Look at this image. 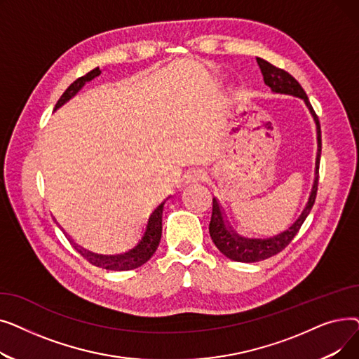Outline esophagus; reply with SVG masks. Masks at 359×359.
Listing matches in <instances>:
<instances>
[{"label": "esophagus", "instance_id": "34e87169", "mask_svg": "<svg viewBox=\"0 0 359 359\" xmlns=\"http://www.w3.org/2000/svg\"><path fill=\"white\" fill-rule=\"evenodd\" d=\"M205 172L202 168H192V170H189V172L186 173V176H184V180H186V183H198V182H201V180H203L205 179Z\"/></svg>", "mask_w": 359, "mask_h": 359}]
</instances>
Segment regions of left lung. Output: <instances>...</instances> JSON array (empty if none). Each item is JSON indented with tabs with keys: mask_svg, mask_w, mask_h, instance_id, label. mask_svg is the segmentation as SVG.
Returning a JSON list of instances; mask_svg holds the SVG:
<instances>
[{
	"mask_svg": "<svg viewBox=\"0 0 359 359\" xmlns=\"http://www.w3.org/2000/svg\"><path fill=\"white\" fill-rule=\"evenodd\" d=\"M259 68L263 75V81L272 90V93L276 94H288V96H294L303 100L310 111V115L314 119L316 123V134H317V156H316V167H314V180L311 186V192L309 196V201L304 206V210L301 211L298 218L290 225L287 230L282 233L266 237V238H249L240 236L230 225L227 215H225L222 206L219 205V201L217 198L212 199V215L210 222V234L217 246V249L229 259L234 262H244V263H253L259 260H265L268 257H272L273 255L284 250L291 240L297 236L301 225L309 217L314 201L317 195V183H318V164H320V154H322V132H320V123L318 118L309 102V97L303 87L287 71L273 67L268 61L257 58Z\"/></svg>",
	"mask_w": 359,
	"mask_h": 359,
	"instance_id": "1",
	"label": "left lung"
}]
</instances>
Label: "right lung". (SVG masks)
Masks as SVG:
<instances>
[{"label": "right lung", "instance_id": "obj_1", "mask_svg": "<svg viewBox=\"0 0 359 359\" xmlns=\"http://www.w3.org/2000/svg\"><path fill=\"white\" fill-rule=\"evenodd\" d=\"M102 74V69L97 67L91 69L90 72H87L84 77L75 80L61 96V99L58 100L55 106V110H58L60 107H62L67 102H69L74 96H77L79 91L91 80H94L96 77ZM172 196V195H170ZM167 196L157 208H154V211L148 215L145 229L141 238L138 240V243L135 244L134 248L122 252V253H116V255H99V253H93L90 250H86L84 248L75 244V241L72 238H69V236L67 233H64L68 240L74 244V248L77 249L90 263H93L94 266H99L107 271H130V269H137L141 265H144L145 262H148L153 256L158 248L160 244V238H161V218H163V210H164V203L165 201L170 198ZM64 231V230H62Z\"/></svg>", "mask_w": 359, "mask_h": 359}]
</instances>
